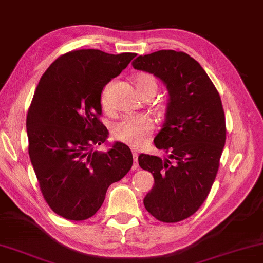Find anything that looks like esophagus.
I'll return each mask as SVG.
<instances>
[{"label":"esophagus","mask_w":263,"mask_h":263,"mask_svg":"<svg viewBox=\"0 0 263 263\" xmlns=\"http://www.w3.org/2000/svg\"><path fill=\"white\" fill-rule=\"evenodd\" d=\"M132 156H133V166H132V169L133 170H137V169H138V166H139V164H138V154L133 151L132 152Z\"/></svg>","instance_id":"esophagus-1"}]
</instances>
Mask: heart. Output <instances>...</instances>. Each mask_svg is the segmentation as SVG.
I'll use <instances>...</instances> for the list:
<instances>
[{
  "mask_svg": "<svg viewBox=\"0 0 263 263\" xmlns=\"http://www.w3.org/2000/svg\"><path fill=\"white\" fill-rule=\"evenodd\" d=\"M136 88L140 96L147 93H155L158 88V81L150 73L142 72L133 77ZM113 82H108L101 91L100 101L105 109L109 107V92H111ZM154 131V124L146 116H128L125 117L118 123L113 125V137L121 143H125L130 146L138 147L146 142L148 136Z\"/></svg>",
  "mask_w": 263,
  "mask_h": 263,
  "instance_id": "b5f03b06",
  "label": "heart"
}]
</instances>
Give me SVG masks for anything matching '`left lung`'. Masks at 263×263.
<instances>
[{
	"instance_id": "left-lung-1",
	"label": "left lung",
	"mask_w": 263,
	"mask_h": 263,
	"mask_svg": "<svg viewBox=\"0 0 263 263\" xmlns=\"http://www.w3.org/2000/svg\"><path fill=\"white\" fill-rule=\"evenodd\" d=\"M133 67L159 78L170 96L165 123L155 138L169 158L138 157L140 167L155 178L144 205L158 221H183L204 203L216 178L227 133L221 97L202 66L184 52L140 55Z\"/></svg>"
}]
</instances>
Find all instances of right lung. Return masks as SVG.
<instances>
[{
  "label": "right lung",
  "instance_id": "obj_1",
  "mask_svg": "<svg viewBox=\"0 0 263 263\" xmlns=\"http://www.w3.org/2000/svg\"><path fill=\"white\" fill-rule=\"evenodd\" d=\"M136 53L78 49L59 57L41 77L27 115L28 154L47 204L70 221L92 217L108 186L132 167L131 150L116 143L93 151L108 131L100 121L104 86Z\"/></svg>",
  "mask_w": 263,
  "mask_h": 263
}]
</instances>
